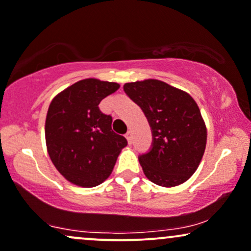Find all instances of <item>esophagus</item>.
<instances>
[{"label":"esophagus","mask_w":251,"mask_h":251,"mask_svg":"<svg viewBox=\"0 0 251 251\" xmlns=\"http://www.w3.org/2000/svg\"><path fill=\"white\" fill-rule=\"evenodd\" d=\"M126 139H127V142H128V144H131L132 143V132H131V131H128L127 133H126Z\"/></svg>","instance_id":"1"}]
</instances>
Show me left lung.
<instances>
[{
	"label": "left lung",
	"instance_id": "obj_1",
	"mask_svg": "<svg viewBox=\"0 0 251 251\" xmlns=\"http://www.w3.org/2000/svg\"><path fill=\"white\" fill-rule=\"evenodd\" d=\"M124 90L151 127V150L139 156L146 176L163 188L185 183L196 172L207 144V127L196 101L157 79L126 83Z\"/></svg>",
	"mask_w": 251,
	"mask_h": 251
}]
</instances>
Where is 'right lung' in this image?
<instances>
[{"label":"right lung","instance_id":"obj_1","mask_svg":"<svg viewBox=\"0 0 251 251\" xmlns=\"http://www.w3.org/2000/svg\"><path fill=\"white\" fill-rule=\"evenodd\" d=\"M120 88L118 83L88 78L56 95L46 118V143L50 160L75 185L94 188L112 174L125 137L112 130V117L100 102Z\"/></svg>","mask_w":251,"mask_h":251}]
</instances>
